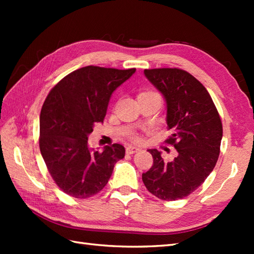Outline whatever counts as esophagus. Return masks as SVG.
<instances>
[{"instance_id":"1","label":"esophagus","mask_w":254,"mask_h":254,"mask_svg":"<svg viewBox=\"0 0 254 254\" xmlns=\"http://www.w3.org/2000/svg\"><path fill=\"white\" fill-rule=\"evenodd\" d=\"M127 154H134V153H136V152H138V150H139V148L138 147H136V146H127Z\"/></svg>"}]
</instances>
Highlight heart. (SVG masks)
Returning <instances> with one entry per match:
<instances>
[{"label":"heart","instance_id":"1","mask_svg":"<svg viewBox=\"0 0 254 254\" xmlns=\"http://www.w3.org/2000/svg\"><path fill=\"white\" fill-rule=\"evenodd\" d=\"M132 138L134 139V141H137V139H138V138H137V136H132Z\"/></svg>","mask_w":254,"mask_h":254}]
</instances>
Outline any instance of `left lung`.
<instances>
[{
  "label": "left lung",
  "mask_w": 254,
  "mask_h": 254,
  "mask_svg": "<svg viewBox=\"0 0 254 254\" xmlns=\"http://www.w3.org/2000/svg\"><path fill=\"white\" fill-rule=\"evenodd\" d=\"M145 76L167 104V126L172 130L166 143L178 156L165 161L157 149H148L154 163L142 175L147 190L164 201H176L195 191L217 163L223 126L206 88L180 68L145 69Z\"/></svg>",
  "instance_id": "obj_1"
}]
</instances>
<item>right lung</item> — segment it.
Returning <instances> with one entry per match:
<instances>
[{
    "label": "right lung",
    "instance_id": "right-lung-1",
    "mask_svg": "<svg viewBox=\"0 0 254 254\" xmlns=\"http://www.w3.org/2000/svg\"><path fill=\"white\" fill-rule=\"evenodd\" d=\"M85 66L62 78L48 95L40 113V152L52 179L76 198L100 192L113 167L126 155L121 144L98 152L88 146L96 123L104 122L111 95L135 73Z\"/></svg>",
    "mask_w": 254,
    "mask_h": 254
}]
</instances>
